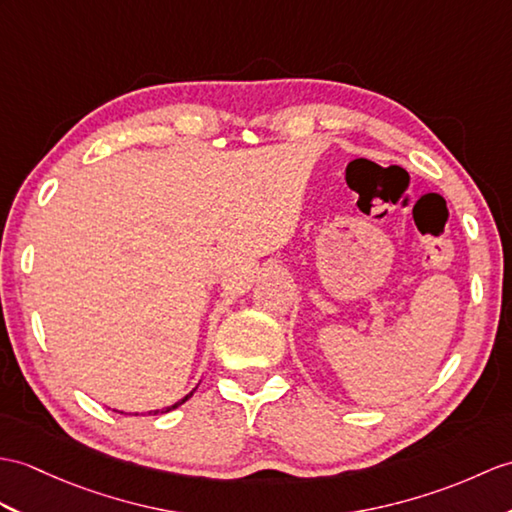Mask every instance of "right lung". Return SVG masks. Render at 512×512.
<instances>
[{
	"label": "right lung",
	"mask_w": 512,
	"mask_h": 512,
	"mask_svg": "<svg viewBox=\"0 0 512 512\" xmlns=\"http://www.w3.org/2000/svg\"><path fill=\"white\" fill-rule=\"evenodd\" d=\"M192 395H194V390H192V392H189V395H187V397H183L181 401H176V403H174V406H168V408H163V410H150L148 414H163V412H172L174 408H178V406H181V403H185V401H187L189 397H192ZM135 414H137V412H135Z\"/></svg>",
	"instance_id": "right-lung-1"
}]
</instances>
